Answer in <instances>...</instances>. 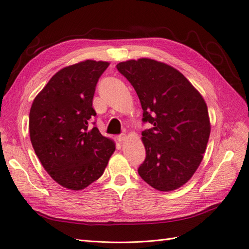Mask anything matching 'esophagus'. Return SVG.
Wrapping results in <instances>:
<instances>
[{"label":"esophagus","mask_w":249,"mask_h":249,"mask_svg":"<svg viewBox=\"0 0 249 249\" xmlns=\"http://www.w3.org/2000/svg\"><path fill=\"white\" fill-rule=\"evenodd\" d=\"M117 140H118L120 143L125 141V140H126V135H125V134H120L119 136L117 137Z\"/></svg>","instance_id":"obj_1"}]
</instances>
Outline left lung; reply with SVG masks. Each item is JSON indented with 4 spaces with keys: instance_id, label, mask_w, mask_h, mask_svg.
Masks as SVG:
<instances>
[{
    "instance_id": "1",
    "label": "left lung",
    "mask_w": 249,
    "mask_h": 249,
    "mask_svg": "<svg viewBox=\"0 0 249 249\" xmlns=\"http://www.w3.org/2000/svg\"><path fill=\"white\" fill-rule=\"evenodd\" d=\"M136 91L143 123L146 157L139 176L159 191H172L189 180L207 148L211 124L207 104L183 73L153 59L127 60L116 65Z\"/></svg>"
}]
</instances>
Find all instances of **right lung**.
<instances>
[{
	"mask_svg": "<svg viewBox=\"0 0 249 249\" xmlns=\"http://www.w3.org/2000/svg\"><path fill=\"white\" fill-rule=\"evenodd\" d=\"M109 62L85 60L66 66L36 95L29 115L32 146L43 168L59 185L85 189L102 177L115 143L104 137L90 119L92 100Z\"/></svg>",
	"mask_w": 249,
	"mask_h": 249,
	"instance_id": "add662e5",
	"label": "right lung"
}]
</instances>
